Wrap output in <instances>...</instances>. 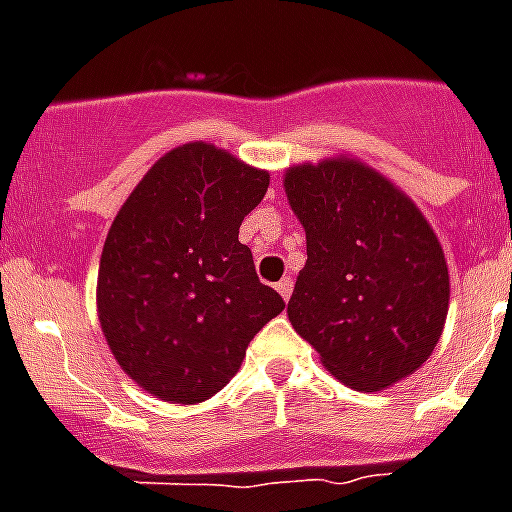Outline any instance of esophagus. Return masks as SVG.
Listing matches in <instances>:
<instances>
[{"mask_svg":"<svg viewBox=\"0 0 512 512\" xmlns=\"http://www.w3.org/2000/svg\"><path fill=\"white\" fill-rule=\"evenodd\" d=\"M277 293L282 295V298H290V295H293V280H290V277H282L280 282H277Z\"/></svg>","mask_w":512,"mask_h":512,"instance_id":"1","label":"esophagus"}]
</instances>
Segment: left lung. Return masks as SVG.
Instances as JSON below:
<instances>
[{"label": "left lung", "instance_id": "obj_1", "mask_svg": "<svg viewBox=\"0 0 512 512\" xmlns=\"http://www.w3.org/2000/svg\"><path fill=\"white\" fill-rule=\"evenodd\" d=\"M287 204L306 230V266L287 319L353 390L377 392L432 356L450 306L437 235L403 190L358 159L332 156L285 172Z\"/></svg>", "mask_w": 512, "mask_h": 512}]
</instances>
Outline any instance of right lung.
<instances>
[{
	"label": "right lung",
	"mask_w": 512,
	"mask_h": 512,
	"mask_svg": "<svg viewBox=\"0 0 512 512\" xmlns=\"http://www.w3.org/2000/svg\"><path fill=\"white\" fill-rule=\"evenodd\" d=\"M269 172L193 141L164 154L117 211L101 251L96 308L112 356L164 403H204L285 301L261 285L238 240Z\"/></svg>",
	"instance_id": "add662e5"
}]
</instances>
